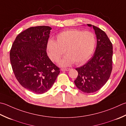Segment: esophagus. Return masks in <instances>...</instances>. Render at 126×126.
<instances>
[{
  "label": "esophagus",
  "mask_w": 126,
  "mask_h": 126,
  "mask_svg": "<svg viewBox=\"0 0 126 126\" xmlns=\"http://www.w3.org/2000/svg\"><path fill=\"white\" fill-rule=\"evenodd\" d=\"M62 71H69L70 70V69L69 68H62L61 69Z\"/></svg>",
  "instance_id": "1"
}]
</instances>
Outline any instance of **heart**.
Here are the masks:
<instances>
[{
  "mask_svg": "<svg viewBox=\"0 0 126 126\" xmlns=\"http://www.w3.org/2000/svg\"><path fill=\"white\" fill-rule=\"evenodd\" d=\"M97 39L94 33L79 29H69L57 36L56 41L50 40L47 44L48 55L53 62H57L65 52L66 54L60 62L61 66H69L85 63L94 52Z\"/></svg>",
  "mask_w": 126,
  "mask_h": 126,
  "instance_id": "obj_1",
  "label": "heart"
}]
</instances>
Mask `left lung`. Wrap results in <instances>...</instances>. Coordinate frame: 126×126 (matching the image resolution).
Wrapping results in <instances>:
<instances>
[{"label": "left lung", "mask_w": 126, "mask_h": 126, "mask_svg": "<svg viewBox=\"0 0 126 126\" xmlns=\"http://www.w3.org/2000/svg\"><path fill=\"white\" fill-rule=\"evenodd\" d=\"M92 27L97 37V47L92 57L85 64L76 68L78 76L74 83L78 89L90 93L98 91L110 76L112 66V45L106 33L94 26Z\"/></svg>", "instance_id": "1"}]
</instances>
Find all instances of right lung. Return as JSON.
Listing matches in <instances>:
<instances>
[{"label":"right lung","mask_w":126,"mask_h":126,"mask_svg":"<svg viewBox=\"0 0 126 126\" xmlns=\"http://www.w3.org/2000/svg\"><path fill=\"white\" fill-rule=\"evenodd\" d=\"M51 29L45 26L27 29L16 36L10 52L16 79L24 88L36 94L50 90L60 73L46 52Z\"/></svg>","instance_id":"1"}]
</instances>
